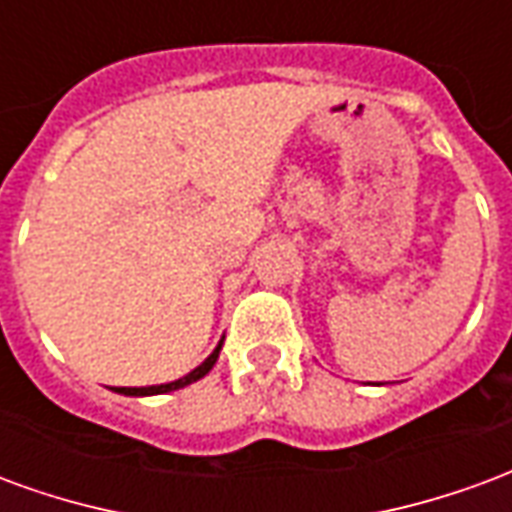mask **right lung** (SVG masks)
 Instances as JSON below:
<instances>
[{
    "label": "right lung",
    "instance_id": "1",
    "mask_svg": "<svg viewBox=\"0 0 512 512\" xmlns=\"http://www.w3.org/2000/svg\"><path fill=\"white\" fill-rule=\"evenodd\" d=\"M219 351H222V343L216 345V351H213L200 367H194L189 376L178 378V381H172V384H158V386H117L115 392L120 395H134V397H142V395H164V392H172V389H183L186 384H194V381H200L202 376H208V370L216 365V359H219Z\"/></svg>",
    "mask_w": 512,
    "mask_h": 512
}]
</instances>
